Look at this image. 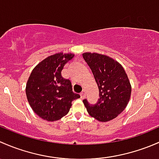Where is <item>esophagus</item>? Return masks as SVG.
<instances>
[{
    "label": "esophagus",
    "instance_id": "esophagus-1",
    "mask_svg": "<svg viewBox=\"0 0 159 159\" xmlns=\"http://www.w3.org/2000/svg\"><path fill=\"white\" fill-rule=\"evenodd\" d=\"M80 96H81V98H83V99L86 96V90H85V89H83V90L82 91V93H80Z\"/></svg>",
    "mask_w": 159,
    "mask_h": 159
}]
</instances>
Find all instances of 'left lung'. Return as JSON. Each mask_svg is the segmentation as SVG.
I'll use <instances>...</instances> for the list:
<instances>
[{
    "label": "left lung",
    "mask_w": 159,
    "mask_h": 159,
    "mask_svg": "<svg viewBox=\"0 0 159 159\" xmlns=\"http://www.w3.org/2000/svg\"><path fill=\"white\" fill-rule=\"evenodd\" d=\"M83 59L90 67L99 87V99L96 105L83 101L88 113L99 122L117 117L128 105L132 86L122 65L106 55L86 52Z\"/></svg>",
    "instance_id": "obj_1"
}]
</instances>
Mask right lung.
I'll list each match as a JSON object with an SVG mask.
<instances>
[{
	"instance_id": "obj_1",
	"label": "right lung",
	"mask_w": 159,
	"mask_h": 159,
	"mask_svg": "<svg viewBox=\"0 0 159 159\" xmlns=\"http://www.w3.org/2000/svg\"><path fill=\"white\" fill-rule=\"evenodd\" d=\"M74 57L58 53L38 63L26 85V95L33 111L44 120L53 122L68 113L72 102L80 96L73 92L70 80L62 76L63 66Z\"/></svg>"
}]
</instances>
